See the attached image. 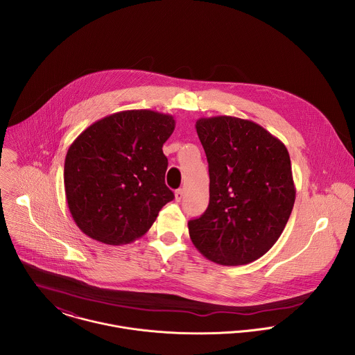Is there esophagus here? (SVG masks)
Returning a JSON list of instances; mask_svg holds the SVG:
<instances>
[{
    "label": "esophagus",
    "instance_id": "esophagus-1",
    "mask_svg": "<svg viewBox=\"0 0 355 355\" xmlns=\"http://www.w3.org/2000/svg\"><path fill=\"white\" fill-rule=\"evenodd\" d=\"M182 198H183V190L179 189V190L175 191V201H176V202H180Z\"/></svg>",
    "mask_w": 355,
    "mask_h": 355
}]
</instances>
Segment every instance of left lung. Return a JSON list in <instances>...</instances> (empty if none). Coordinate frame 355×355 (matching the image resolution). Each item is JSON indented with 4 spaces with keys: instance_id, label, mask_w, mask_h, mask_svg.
Wrapping results in <instances>:
<instances>
[{
    "instance_id": "obj_1",
    "label": "left lung",
    "mask_w": 355,
    "mask_h": 355,
    "mask_svg": "<svg viewBox=\"0 0 355 355\" xmlns=\"http://www.w3.org/2000/svg\"><path fill=\"white\" fill-rule=\"evenodd\" d=\"M209 164V206L189 221L194 246L207 259L250 263L280 238L295 202L284 144L259 124L232 116L196 124Z\"/></svg>"
}]
</instances>
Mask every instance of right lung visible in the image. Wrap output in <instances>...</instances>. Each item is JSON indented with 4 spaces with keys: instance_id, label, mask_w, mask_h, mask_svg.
Here are the masks:
<instances>
[{
    "instance_id": "add662e5",
    "label": "right lung",
    "mask_w": 355,
    "mask_h": 355,
    "mask_svg": "<svg viewBox=\"0 0 355 355\" xmlns=\"http://www.w3.org/2000/svg\"><path fill=\"white\" fill-rule=\"evenodd\" d=\"M171 114L148 109L109 114L69 146L64 187L69 211L83 234L119 246L145 235L164 205L175 198L165 184Z\"/></svg>"
}]
</instances>
